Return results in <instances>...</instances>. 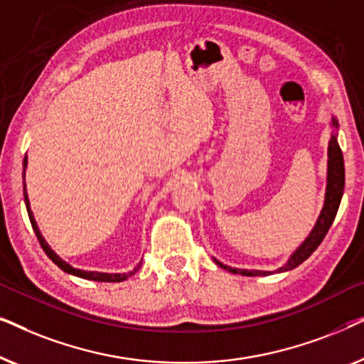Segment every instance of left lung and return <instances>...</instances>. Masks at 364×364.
<instances>
[{
	"mask_svg": "<svg viewBox=\"0 0 364 364\" xmlns=\"http://www.w3.org/2000/svg\"><path fill=\"white\" fill-rule=\"evenodd\" d=\"M331 137L330 142H328V172H326V192H325V203H323V208L318 215V220L300 247L296 248L295 252L291 253L290 258H288L285 265L277 268L275 272H267V270H242V268H232L223 265L222 262L215 260L218 267H222L223 270L230 273H240L243 277H267L272 275V273H282L288 272L296 268L300 263L306 260L308 257L311 255L313 252L316 250L318 245L323 242V238L330 230L333 220H335L338 207H340L343 191H345V161H343V154L340 149V144H338V121L336 117H331Z\"/></svg>",
	"mask_w": 364,
	"mask_h": 364,
	"instance_id": "8db88e82",
	"label": "left lung"
}]
</instances>
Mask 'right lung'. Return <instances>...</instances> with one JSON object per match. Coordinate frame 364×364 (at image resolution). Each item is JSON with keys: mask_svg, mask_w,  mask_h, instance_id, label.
Returning a JSON list of instances; mask_svg holds the SVG:
<instances>
[{"mask_svg": "<svg viewBox=\"0 0 364 364\" xmlns=\"http://www.w3.org/2000/svg\"><path fill=\"white\" fill-rule=\"evenodd\" d=\"M26 167H28V157H24L23 161V178H24V173H26ZM23 192H24V203H26V210H28V215H29V220H31V225H33V230L36 233L39 243H41L43 250L46 252V255L51 258V260L56 263V265L61 268L63 272L69 273V275H74V277H79V278H84V280H92V282H109V283H114V282H124L127 280L129 277H132L134 273H136L139 268H141V263L134 268V270L127 272V273H102V272H87V270H81V268H74L73 265H69L68 262H64L61 257L58 255L56 252L53 250L51 247L48 245V242L44 240V237L41 235V232H39L38 228V223L34 220V215L31 212V207H29V198H28V192H26V182L23 183Z\"/></svg>", "mask_w": 364, "mask_h": 364, "instance_id": "1", "label": "right lung"}]
</instances>
